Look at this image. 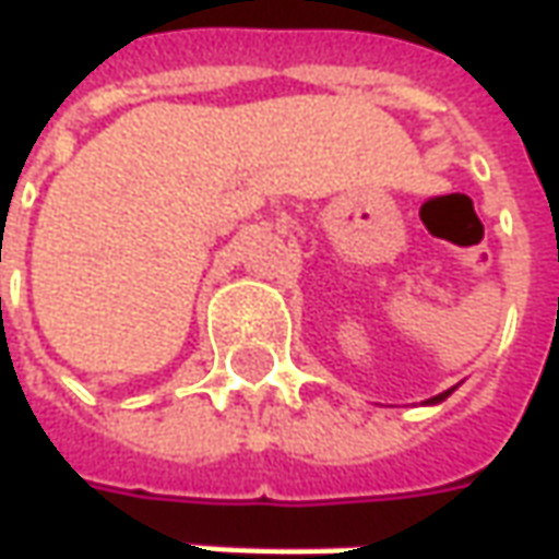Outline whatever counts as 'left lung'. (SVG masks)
I'll return each instance as SVG.
<instances>
[{
	"label": "left lung",
	"mask_w": 559,
	"mask_h": 559,
	"mask_svg": "<svg viewBox=\"0 0 559 559\" xmlns=\"http://www.w3.org/2000/svg\"><path fill=\"white\" fill-rule=\"evenodd\" d=\"M452 393H454V386H452V390H445V393L433 395V399H427L424 405H439V402H445V399H449V395H452Z\"/></svg>",
	"instance_id": "obj_1"
}]
</instances>
